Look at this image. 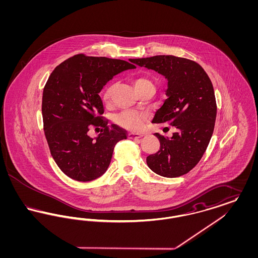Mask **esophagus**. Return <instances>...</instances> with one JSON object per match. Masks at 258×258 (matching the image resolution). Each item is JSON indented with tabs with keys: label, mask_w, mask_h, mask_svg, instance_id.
I'll use <instances>...</instances> for the list:
<instances>
[{
	"label": "esophagus",
	"mask_w": 258,
	"mask_h": 258,
	"mask_svg": "<svg viewBox=\"0 0 258 258\" xmlns=\"http://www.w3.org/2000/svg\"><path fill=\"white\" fill-rule=\"evenodd\" d=\"M142 136V135H140V134H135V133H130L128 135H127V137L130 138V139H138V138H140Z\"/></svg>",
	"instance_id": "esophagus-1"
}]
</instances>
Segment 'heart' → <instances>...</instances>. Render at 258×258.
<instances>
[{"mask_svg":"<svg viewBox=\"0 0 258 258\" xmlns=\"http://www.w3.org/2000/svg\"><path fill=\"white\" fill-rule=\"evenodd\" d=\"M135 90H140L146 87H154L153 83L145 77H137L134 81ZM111 87H107L102 95V99L107 103L110 99ZM146 116L140 113H135L133 111H123L122 113L114 117V122L119 126L128 131H139L142 128L145 123Z\"/></svg>","mask_w":258,"mask_h":258,"instance_id":"obj_1","label":"heart"}]
</instances>
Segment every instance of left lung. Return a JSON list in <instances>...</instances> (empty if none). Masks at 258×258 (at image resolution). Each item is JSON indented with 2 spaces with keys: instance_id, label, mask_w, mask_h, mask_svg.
<instances>
[{
  "instance_id": "left-lung-1",
  "label": "left lung",
  "mask_w": 258,
  "mask_h": 258,
  "mask_svg": "<svg viewBox=\"0 0 258 258\" xmlns=\"http://www.w3.org/2000/svg\"><path fill=\"white\" fill-rule=\"evenodd\" d=\"M131 61L167 79V98L152 123H168L177 128L170 138L155 134L160 150L148 156V166L166 178L186 174L201 160L215 127L217 103L208 74L196 61L172 55Z\"/></svg>"
}]
</instances>
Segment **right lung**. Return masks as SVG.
Segmentation results:
<instances>
[{"instance_id":"1","label":"right lung","mask_w":258,"mask_h":258,"mask_svg":"<svg viewBox=\"0 0 258 258\" xmlns=\"http://www.w3.org/2000/svg\"><path fill=\"white\" fill-rule=\"evenodd\" d=\"M135 68L123 60L78 54L50 74L42 95L44 134L53 159L70 178L98 179L107 170L115 145L126 139L124 130L100 116L99 93L114 75ZM93 126L103 132L96 139L87 135Z\"/></svg>"}]
</instances>
